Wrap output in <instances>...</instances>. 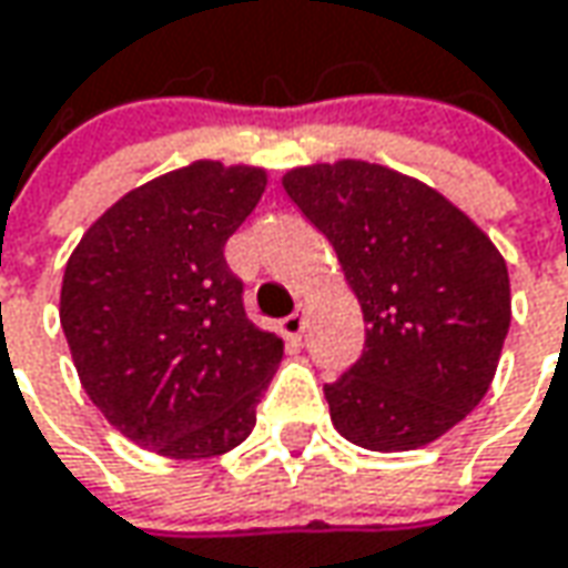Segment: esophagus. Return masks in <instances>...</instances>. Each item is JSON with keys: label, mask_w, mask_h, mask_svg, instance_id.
I'll return each instance as SVG.
<instances>
[{"label": "esophagus", "mask_w": 568, "mask_h": 568, "mask_svg": "<svg viewBox=\"0 0 568 568\" xmlns=\"http://www.w3.org/2000/svg\"><path fill=\"white\" fill-rule=\"evenodd\" d=\"M283 333L288 336V339H302V333H304V311L298 307L295 314H288L283 321Z\"/></svg>", "instance_id": "34e87169"}]
</instances>
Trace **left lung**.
<instances>
[{
  "instance_id": "8db88e82",
  "label": "left lung",
  "mask_w": 568,
  "mask_h": 568,
  "mask_svg": "<svg viewBox=\"0 0 568 568\" xmlns=\"http://www.w3.org/2000/svg\"><path fill=\"white\" fill-rule=\"evenodd\" d=\"M283 187L336 247L367 323L362 358L323 386L336 430L374 453L443 437L494 381L506 261L459 206L386 166L292 169Z\"/></svg>"
}]
</instances>
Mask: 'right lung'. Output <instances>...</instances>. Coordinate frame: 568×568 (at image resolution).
I'll list each match as a JSON object with an SVG mask.
<instances>
[{
	"label": "right lung",
	"mask_w": 568,
	"mask_h": 568,
	"mask_svg": "<svg viewBox=\"0 0 568 568\" xmlns=\"http://www.w3.org/2000/svg\"><path fill=\"white\" fill-rule=\"evenodd\" d=\"M264 185V169L191 163L128 191L69 257L59 317L84 393L160 456L239 446L283 362L223 254Z\"/></svg>",
	"instance_id": "right-lung-1"
}]
</instances>
